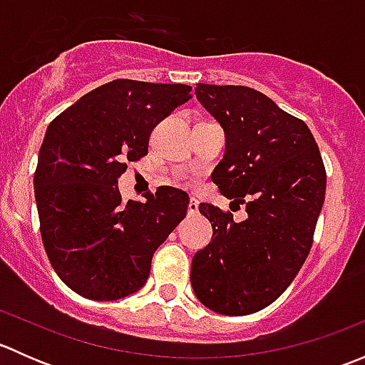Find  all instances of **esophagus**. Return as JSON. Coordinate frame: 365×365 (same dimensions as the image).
Here are the masks:
<instances>
[{"label": "esophagus", "mask_w": 365, "mask_h": 365, "mask_svg": "<svg viewBox=\"0 0 365 365\" xmlns=\"http://www.w3.org/2000/svg\"><path fill=\"white\" fill-rule=\"evenodd\" d=\"M197 212H200V203H197L196 197H190L189 208H187V213H189V215H196Z\"/></svg>", "instance_id": "34e87169"}]
</instances>
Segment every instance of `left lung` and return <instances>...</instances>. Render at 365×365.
Wrapping results in <instances>:
<instances>
[{"label": "left lung", "mask_w": 365, "mask_h": 365, "mask_svg": "<svg viewBox=\"0 0 365 365\" xmlns=\"http://www.w3.org/2000/svg\"><path fill=\"white\" fill-rule=\"evenodd\" d=\"M196 97L226 135L212 180L247 219L201 203L212 242L192 257L190 284L227 316L261 311L286 292L312 245L327 173L307 125L249 86L197 83Z\"/></svg>", "instance_id": "left-lung-1"}]
</instances>
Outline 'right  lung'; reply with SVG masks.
<instances>
[{
  "mask_svg": "<svg viewBox=\"0 0 365 365\" xmlns=\"http://www.w3.org/2000/svg\"><path fill=\"white\" fill-rule=\"evenodd\" d=\"M187 84L116 79L81 97L47 127L35 201L58 277L90 300H118L148 281L153 252L187 215L189 194L162 185L123 201L118 178L148 153L159 121L190 98Z\"/></svg>",
  "mask_w": 365,
  "mask_h": 365,
  "instance_id": "add662e5",
  "label": "right lung"
}]
</instances>
